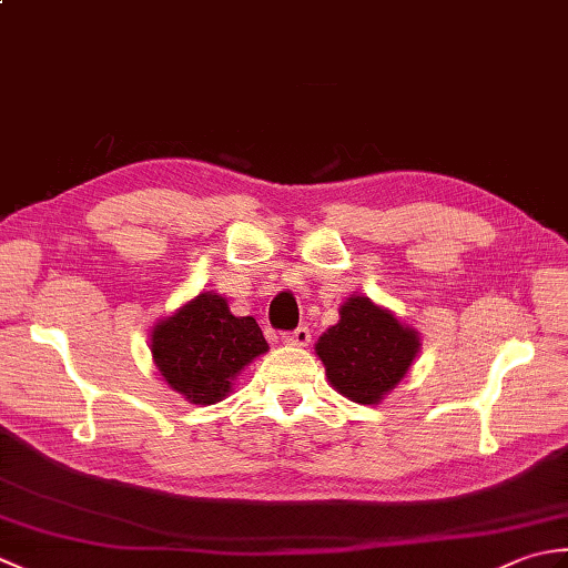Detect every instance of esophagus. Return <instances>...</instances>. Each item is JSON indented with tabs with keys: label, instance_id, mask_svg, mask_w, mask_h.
I'll return each mask as SVG.
<instances>
[{
	"label": "esophagus",
	"instance_id": "esophagus-1",
	"mask_svg": "<svg viewBox=\"0 0 568 568\" xmlns=\"http://www.w3.org/2000/svg\"><path fill=\"white\" fill-rule=\"evenodd\" d=\"M312 339V334L307 327H297L295 332H285L283 334V344L285 346H307Z\"/></svg>",
	"mask_w": 568,
	"mask_h": 568
}]
</instances>
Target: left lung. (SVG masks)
I'll use <instances>...</instances> for the list:
<instances>
[{"instance_id": "1", "label": "left lung", "mask_w": 568, "mask_h": 568, "mask_svg": "<svg viewBox=\"0 0 568 568\" xmlns=\"http://www.w3.org/2000/svg\"><path fill=\"white\" fill-rule=\"evenodd\" d=\"M419 346V332L395 312L366 295H352L339 307V322L317 339L315 354L336 393L361 405H378L407 376Z\"/></svg>"}]
</instances>
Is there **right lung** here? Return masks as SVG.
<instances>
[{
  "mask_svg": "<svg viewBox=\"0 0 568 568\" xmlns=\"http://www.w3.org/2000/svg\"><path fill=\"white\" fill-rule=\"evenodd\" d=\"M149 346L163 381L192 405L224 400L241 368L268 352L256 320L232 315L212 291L155 322Z\"/></svg>",
  "mask_w": 568,
  "mask_h": 568,
  "instance_id": "add662e5",
  "label": "right lung"
}]
</instances>
